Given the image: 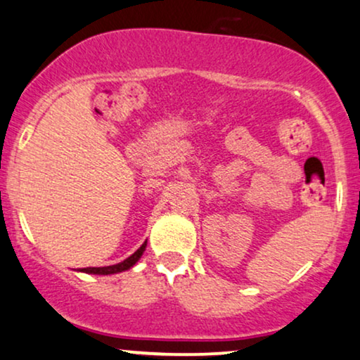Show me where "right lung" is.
Masks as SVG:
<instances>
[{"instance_id": "right-lung-1", "label": "right lung", "mask_w": 360, "mask_h": 360, "mask_svg": "<svg viewBox=\"0 0 360 360\" xmlns=\"http://www.w3.org/2000/svg\"><path fill=\"white\" fill-rule=\"evenodd\" d=\"M146 248V242L141 245L139 250L135 252V254H131L128 259H125L123 262H120V264H115V265H108V267H86V269H82L79 272H85V274H93V275H112V274H120V272H125V270L131 269L133 265L136 264V262L140 260V257L143 255Z\"/></svg>"}]
</instances>
